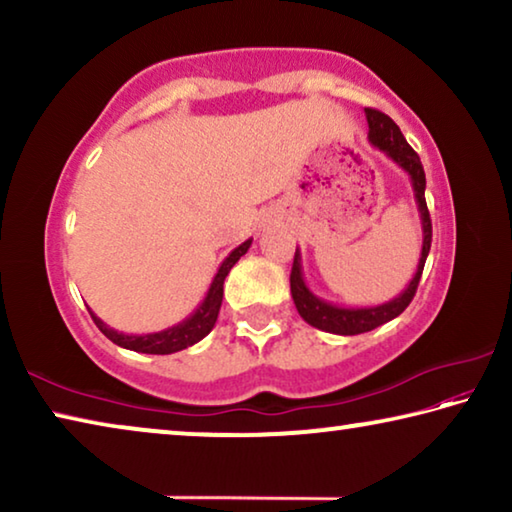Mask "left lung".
<instances>
[{"instance_id": "8db88e82", "label": "left lung", "mask_w": 512, "mask_h": 512, "mask_svg": "<svg viewBox=\"0 0 512 512\" xmlns=\"http://www.w3.org/2000/svg\"><path fill=\"white\" fill-rule=\"evenodd\" d=\"M366 119H368V142L375 146V149L384 151L388 158H391L397 167H402L409 173L415 203H418L420 221H422V253L418 262V271H415L413 280L406 284V289L400 296L381 302L375 307H339L332 305L323 298L314 296L305 284V277H302V259L300 250L296 248V257H293V268H291V296L296 302L298 314L307 320L311 327L323 329L329 334H341V336H354L370 332L379 325L388 323L402 314V311L411 305V300L418 291L420 275L424 262H427V255L431 250V216L427 210V201H424V187H427V178H424V169L420 162V155L415 153L409 142L404 140L400 126L395 121L379 112L375 108H366Z\"/></svg>"}]
</instances>
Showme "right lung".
I'll use <instances>...</instances> for the list:
<instances>
[{
    "label": "right lung",
    "mask_w": 512,
    "mask_h": 512,
    "mask_svg": "<svg viewBox=\"0 0 512 512\" xmlns=\"http://www.w3.org/2000/svg\"><path fill=\"white\" fill-rule=\"evenodd\" d=\"M250 244H253V239L244 241V244L237 246L228 257L223 259V264L219 266V271H216L210 289H207V293H205L203 302L196 307L194 314H189L183 320V323L171 325L167 329H162V332H153V334H124V332H117V329L108 327L99 316H94V311L90 309V316L94 320V325H97L112 343L119 345V348L133 350V352L173 354V352H180V350L189 348V345L198 343L212 332L216 318H219L225 277H228L230 268L235 266L239 259L248 253Z\"/></svg>",
    "instance_id": "add662e5"
}]
</instances>
